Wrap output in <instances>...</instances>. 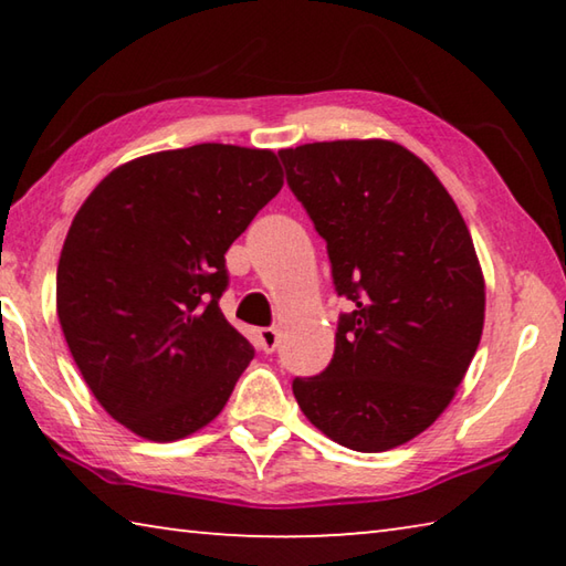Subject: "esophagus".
<instances>
[{
    "label": "esophagus",
    "mask_w": 566,
    "mask_h": 566,
    "mask_svg": "<svg viewBox=\"0 0 566 566\" xmlns=\"http://www.w3.org/2000/svg\"><path fill=\"white\" fill-rule=\"evenodd\" d=\"M256 344H260L262 352L272 354L276 349V344H280V334H276V329H272V327L256 329Z\"/></svg>",
    "instance_id": "obj_1"
}]
</instances>
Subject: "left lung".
<instances>
[{"label": "left lung", "mask_w": 566, "mask_h": 566, "mask_svg": "<svg viewBox=\"0 0 566 566\" xmlns=\"http://www.w3.org/2000/svg\"><path fill=\"white\" fill-rule=\"evenodd\" d=\"M280 159L354 304L329 367L292 381L296 405L337 444L387 452L434 424L482 339L472 237L434 171L395 142H314Z\"/></svg>", "instance_id": "1"}]
</instances>
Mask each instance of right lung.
<instances>
[{"label": "right lung", "instance_id": "obj_1", "mask_svg": "<svg viewBox=\"0 0 566 566\" xmlns=\"http://www.w3.org/2000/svg\"><path fill=\"white\" fill-rule=\"evenodd\" d=\"M270 149L195 145L114 169L80 207L56 314L92 395L151 442L224 409L254 347L219 310L224 254L282 189Z\"/></svg>", "mask_w": 566, "mask_h": 566}]
</instances>
